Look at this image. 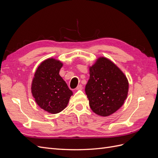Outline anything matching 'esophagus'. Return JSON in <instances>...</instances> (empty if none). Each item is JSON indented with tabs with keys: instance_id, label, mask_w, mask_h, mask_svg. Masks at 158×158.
I'll use <instances>...</instances> for the list:
<instances>
[{
	"instance_id": "1",
	"label": "esophagus",
	"mask_w": 158,
	"mask_h": 158,
	"mask_svg": "<svg viewBox=\"0 0 158 158\" xmlns=\"http://www.w3.org/2000/svg\"><path fill=\"white\" fill-rule=\"evenodd\" d=\"M82 88H83V87H82V85H81V84H80V85H78V86H77V88H76V89H77V90H82Z\"/></svg>"
}]
</instances>
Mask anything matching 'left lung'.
Wrapping results in <instances>:
<instances>
[{
    "label": "left lung",
    "mask_w": 158,
    "mask_h": 158,
    "mask_svg": "<svg viewBox=\"0 0 158 158\" xmlns=\"http://www.w3.org/2000/svg\"><path fill=\"white\" fill-rule=\"evenodd\" d=\"M128 91L125 75L110 60L100 57L89 67L85 92L95 114L107 117L117 111L125 102Z\"/></svg>",
    "instance_id": "8db88e82"
}]
</instances>
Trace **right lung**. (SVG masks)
<instances>
[{
	"label": "right lung",
	"mask_w": 158,
	"mask_h": 158,
	"mask_svg": "<svg viewBox=\"0 0 158 158\" xmlns=\"http://www.w3.org/2000/svg\"><path fill=\"white\" fill-rule=\"evenodd\" d=\"M63 63L48 59L40 64L32 81L31 93L41 109L52 114L58 113L67 106L73 92L59 75Z\"/></svg>",
	"instance_id": "obj_1"
}]
</instances>
